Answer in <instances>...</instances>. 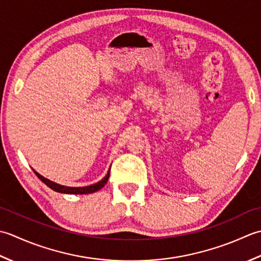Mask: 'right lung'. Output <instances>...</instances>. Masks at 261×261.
<instances>
[{
  "label": "right lung",
  "instance_id": "obj_1",
  "mask_svg": "<svg viewBox=\"0 0 261 261\" xmlns=\"http://www.w3.org/2000/svg\"><path fill=\"white\" fill-rule=\"evenodd\" d=\"M34 172L36 173L37 177H38L42 182H44L46 186H48V187L53 190L57 191V193H63V194H73V195H83V194H91V193H95V191L100 190L101 188L103 187V186L107 184L108 179H109V174H110V169L108 170V173L106 174V177L100 180L99 182L91 185V186H87V187H66V186H62V185H58L54 181H50V180L46 179L40 175L38 172H36L34 170Z\"/></svg>",
  "mask_w": 261,
  "mask_h": 261
}]
</instances>
